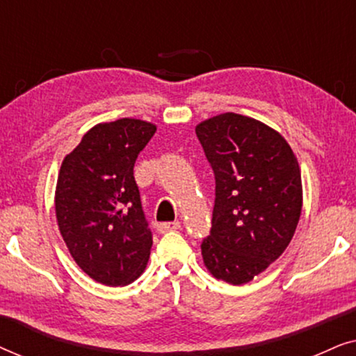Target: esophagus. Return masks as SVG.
Masks as SVG:
<instances>
[{
    "label": "esophagus",
    "mask_w": 356,
    "mask_h": 356,
    "mask_svg": "<svg viewBox=\"0 0 356 356\" xmlns=\"http://www.w3.org/2000/svg\"><path fill=\"white\" fill-rule=\"evenodd\" d=\"M179 228H181V223H179L178 220H175V222H163V223H159V225H157L159 233L175 232V230H179Z\"/></svg>",
    "instance_id": "obj_1"
}]
</instances>
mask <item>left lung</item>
Wrapping results in <instances>:
<instances>
[{
    "label": "left lung",
    "instance_id": "obj_1",
    "mask_svg": "<svg viewBox=\"0 0 356 356\" xmlns=\"http://www.w3.org/2000/svg\"><path fill=\"white\" fill-rule=\"evenodd\" d=\"M196 134L216 175L204 266L217 280L248 284L293 238L303 207L298 160L279 131L250 116H212Z\"/></svg>",
    "mask_w": 356,
    "mask_h": 356
}]
</instances>
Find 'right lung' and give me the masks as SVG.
I'll list each match as a JSON object with an SVG mask.
<instances>
[{"label":"right lung","mask_w":356,"mask_h":356,"mask_svg":"<svg viewBox=\"0 0 356 356\" xmlns=\"http://www.w3.org/2000/svg\"><path fill=\"white\" fill-rule=\"evenodd\" d=\"M157 126L121 118L87 131L63 160L55 191L60 233L76 264L108 286L134 282L147 266V228L134 162Z\"/></svg>","instance_id":"obj_1"}]
</instances>
